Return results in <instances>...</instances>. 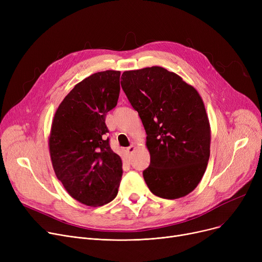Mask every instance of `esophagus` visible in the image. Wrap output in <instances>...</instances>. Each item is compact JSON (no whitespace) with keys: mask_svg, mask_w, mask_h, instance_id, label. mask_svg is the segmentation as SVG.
I'll return each instance as SVG.
<instances>
[{"mask_svg":"<svg viewBox=\"0 0 262 262\" xmlns=\"http://www.w3.org/2000/svg\"><path fill=\"white\" fill-rule=\"evenodd\" d=\"M135 149H136V146H135V145H130V146H128V147L126 148V153H127V154H132V153L135 152Z\"/></svg>","mask_w":262,"mask_h":262,"instance_id":"obj_1","label":"esophagus"}]
</instances>
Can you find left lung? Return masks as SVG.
Instances as JSON below:
<instances>
[{
	"mask_svg": "<svg viewBox=\"0 0 262 262\" xmlns=\"http://www.w3.org/2000/svg\"><path fill=\"white\" fill-rule=\"evenodd\" d=\"M121 86L142 121L153 194L175 200L200 184L210 156V124L198 90L162 67L125 71Z\"/></svg>",
	"mask_w": 262,
	"mask_h": 262,
	"instance_id": "8db88e82",
	"label": "left lung"
}]
</instances>
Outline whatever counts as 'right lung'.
<instances>
[{"mask_svg": "<svg viewBox=\"0 0 262 262\" xmlns=\"http://www.w3.org/2000/svg\"><path fill=\"white\" fill-rule=\"evenodd\" d=\"M120 71L107 70L82 79L69 92L53 118L49 149L53 169L67 192L98 207L118 194L121 157L105 138L106 114L116 107Z\"/></svg>", "mask_w": 262, "mask_h": 262, "instance_id": "right-lung-1", "label": "right lung"}]
</instances>
